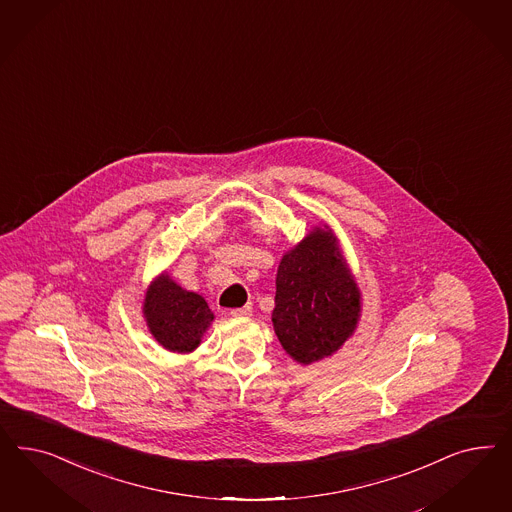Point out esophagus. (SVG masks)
Segmentation results:
<instances>
[{"instance_id": "obj_1", "label": "esophagus", "mask_w": 512, "mask_h": 512, "mask_svg": "<svg viewBox=\"0 0 512 512\" xmlns=\"http://www.w3.org/2000/svg\"><path fill=\"white\" fill-rule=\"evenodd\" d=\"M231 315L233 317H249L251 315V306L246 304L244 308H234V310H231Z\"/></svg>"}]
</instances>
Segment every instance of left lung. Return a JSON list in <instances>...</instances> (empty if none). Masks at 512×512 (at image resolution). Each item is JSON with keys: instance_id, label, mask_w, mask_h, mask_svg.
I'll return each instance as SVG.
<instances>
[{"instance_id": "left-lung-1", "label": "left lung", "mask_w": 512, "mask_h": 512, "mask_svg": "<svg viewBox=\"0 0 512 512\" xmlns=\"http://www.w3.org/2000/svg\"><path fill=\"white\" fill-rule=\"evenodd\" d=\"M360 293L341 261L336 238L315 229L283 255L272 323L283 349L300 364L330 357L358 321Z\"/></svg>"}]
</instances>
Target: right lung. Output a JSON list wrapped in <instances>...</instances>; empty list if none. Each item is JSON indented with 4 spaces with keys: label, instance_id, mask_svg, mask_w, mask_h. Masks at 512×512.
Returning <instances> with one entry per match:
<instances>
[{
    "label": "right lung",
    "instance_id": "1",
    "mask_svg": "<svg viewBox=\"0 0 512 512\" xmlns=\"http://www.w3.org/2000/svg\"><path fill=\"white\" fill-rule=\"evenodd\" d=\"M144 315L155 340L174 353L193 351L214 321L206 300L197 293L184 291L169 276L150 285Z\"/></svg>",
    "mask_w": 512,
    "mask_h": 512
}]
</instances>
